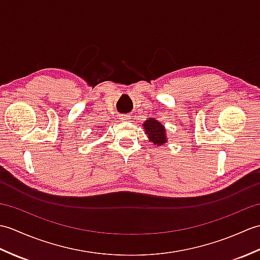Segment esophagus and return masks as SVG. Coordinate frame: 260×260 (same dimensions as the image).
<instances>
[{
  "label": "esophagus",
  "instance_id": "esophagus-1",
  "mask_svg": "<svg viewBox=\"0 0 260 260\" xmlns=\"http://www.w3.org/2000/svg\"><path fill=\"white\" fill-rule=\"evenodd\" d=\"M119 120L120 121H128L131 119V116L128 115H119Z\"/></svg>",
  "mask_w": 260,
  "mask_h": 260
}]
</instances>
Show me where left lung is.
<instances>
[{"mask_svg": "<svg viewBox=\"0 0 260 260\" xmlns=\"http://www.w3.org/2000/svg\"><path fill=\"white\" fill-rule=\"evenodd\" d=\"M143 129L148 137V141L152 142L154 145L163 146L165 143H168V134L164 125L153 117H148L144 124Z\"/></svg>", "mask_w": 260, "mask_h": 260, "instance_id": "8db88e82", "label": "left lung"}]
</instances>
